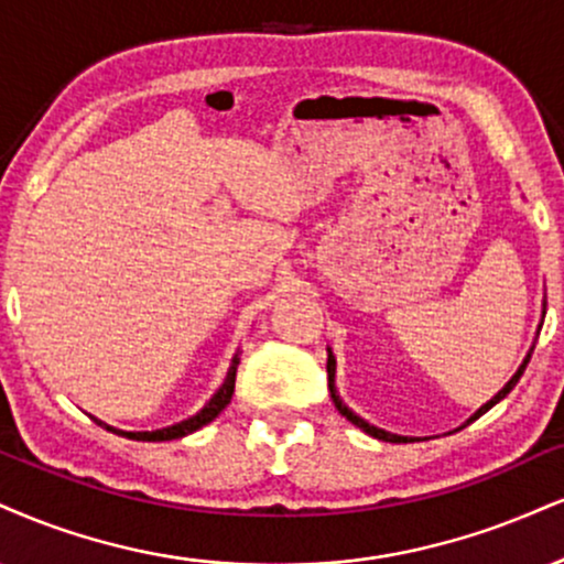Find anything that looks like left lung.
Wrapping results in <instances>:
<instances>
[{
  "instance_id": "1",
  "label": "left lung",
  "mask_w": 564,
  "mask_h": 564,
  "mask_svg": "<svg viewBox=\"0 0 564 564\" xmlns=\"http://www.w3.org/2000/svg\"><path fill=\"white\" fill-rule=\"evenodd\" d=\"M544 315H546V302H544ZM539 330H541V328H539ZM531 355H533V349L528 351L525 359H522V365H520V368H518V372H514V376L510 378V381H507L505 389H501V391L497 393V397L491 399V402H486L484 406H480V410H478L476 415H473L470 420H467V423H473V420L480 417V415H484V412L491 410L494 404L501 402V399H505L507 393H510V391L514 389V383L520 381L522 370H525V365H528V359H531ZM325 368H328V389H330V397H334V404H336V410L341 412V415L347 417L351 425H357L359 431H365V433H368V436H372V438H378V441H391V444H406V441H415V438H410V436H397V433H389V431H383V429H376V425H370L368 420H362V417H359V415H355V412H351L349 406L341 402V397H338V391H336V359H334V351H330V349H328V365H325ZM467 423H465V425H467Z\"/></svg>"
}]
</instances>
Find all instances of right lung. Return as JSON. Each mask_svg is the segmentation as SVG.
<instances>
[{
	"label": "right lung",
	"instance_id": "obj_1",
	"mask_svg": "<svg viewBox=\"0 0 564 564\" xmlns=\"http://www.w3.org/2000/svg\"><path fill=\"white\" fill-rule=\"evenodd\" d=\"M236 368H239V351H236V355H234V362H230L226 381H223L220 389L213 393V399H209V402L202 406V410L196 412V415L181 420V423L167 425V429H158V431H118V429H112V425H105V423H99V425H105L107 431L118 433V436H126V438H133V441H173V438L188 436V433L199 431L202 425L213 423V420L220 415L223 410H226L228 402H230V397H234Z\"/></svg>",
	"mask_w": 564,
	"mask_h": 564
}]
</instances>
